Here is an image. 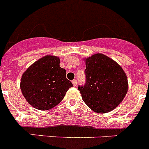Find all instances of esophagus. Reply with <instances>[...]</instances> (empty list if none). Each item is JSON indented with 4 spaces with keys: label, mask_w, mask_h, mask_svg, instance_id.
Segmentation results:
<instances>
[{
    "label": "esophagus",
    "mask_w": 149,
    "mask_h": 149,
    "mask_svg": "<svg viewBox=\"0 0 149 149\" xmlns=\"http://www.w3.org/2000/svg\"><path fill=\"white\" fill-rule=\"evenodd\" d=\"M72 84H73V86H77V80H73V81H72Z\"/></svg>",
    "instance_id": "1"
}]
</instances>
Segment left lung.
Here are the masks:
<instances>
[{"mask_svg": "<svg viewBox=\"0 0 149 149\" xmlns=\"http://www.w3.org/2000/svg\"><path fill=\"white\" fill-rule=\"evenodd\" d=\"M86 82L78 86L86 104L93 111L104 113L116 107L127 94L125 73L115 61L101 54L86 60Z\"/></svg>", "mask_w": 149, "mask_h": 149, "instance_id": "left-lung-1", "label": "left lung"}]
</instances>
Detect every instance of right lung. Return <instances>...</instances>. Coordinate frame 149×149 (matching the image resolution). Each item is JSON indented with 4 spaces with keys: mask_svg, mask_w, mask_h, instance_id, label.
Returning a JSON list of instances; mask_svg holds the SVG:
<instances>
[{
    "mask_svg": "<svg viewBox=\"0 0 149 149\" xmlns=\"http://www.w3.org/2000/svg\"><path fill=\"white\" fill-rule=\"evenodd\" d=\"M57 56H45L27 69L21 80V90L25 99L36 109L53 108L63 99L72 83L65 77Z\"/></svg>",
    "mask_w": 149,
    "mask_h": 149,
    "instance_id": "1",
    "label": "right lung"
}]
</instances>
